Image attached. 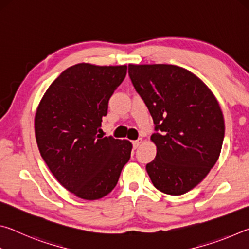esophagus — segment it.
Here are the masks:
<instances>
[{
  "mask_svg": "<svg viewBox=\"0 0 249 249\" xmlns=\"http://www.w3.org/2000/svg\"><path fill=\"white\" fill-rule=\"evenodd\" d=\"M142 144V138H138L137 141H134L133 142V147H134V149H136V148H138V147H140V145Z\"/></svg>",
  "mask_w": 249,
  "mask_h": 249,
  "instance_id": "esophagus-1",
  "label": "esophagus"
}]
</instances>
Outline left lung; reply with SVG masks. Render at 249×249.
<instances>
[{
    "mask_svg": "<svg viewBox=\"0 0 249 249\" xmlns=\"http://www.w3.org/2000/svg\"><path fill=\"white\" fill-rule=\"evenodd\" d=\"M135 90L153 117L157 155L146 170L156 189L180 196L203 180L220 156L225 125L215 96L174 65H128Z\"/></svg>",
    "mask_w": 249,
    "mask_h": 249,
    "instance_id": "8db88e82",
    "label": "left lung"
}]
</instances>
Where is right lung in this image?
Wrapping results in <instances>:
<instances>
[{"label": "right lung", "instance_id": "obj_1", "mask_svg": "<svg viewBox=\"0 0 249 249\" xmlns=\"http://www.w3.org/2000/svg\"><path fill=\"white\" fill-rule=\"evenodd\" d=\"M126 72L127 66L74 65L50 84L37 108L41 157L59 183L81 199L108 195L130 158L128 141L99 134L108 100Z\"/></svg>", "mask_w": 249, "mask_h": 249}]
</instances>
